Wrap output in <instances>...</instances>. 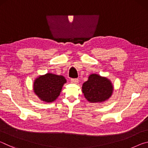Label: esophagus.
<instances>
[{
	"instance_id": "1",
	"label": "esophagus",
	"mask_w": 148,
	"mask_h": 148,
	"mask_svg": "<svg viewBox=\"0 0 148 148\" xmlns=\"http://www.w3.org/2000/svg\"><path fill=\"white\" fill-rule=\"evenodd\" d=\"M71 83H72V84H78L79 80H78V79H76H76H71Z\"/></svg>"
}]
</instances>
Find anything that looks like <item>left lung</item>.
Instances as JSON below:
<instances>
[{
  "label": "left lung",
  "mask_w": 148,
  "mask_h": 148,
  "mask_svg": "<svg viewBox=\"0 0 148 148\" xmlns=\"http://www.w3.org/2000/svg\"><path fill=\"white\" fill-rule=\"evenodd\" d=\"M82 92L90 103H102L112 97L114 86L107 77L91 74L82 87Z\"/></svg>",
  "instance_id": "1"
}]
</instances>
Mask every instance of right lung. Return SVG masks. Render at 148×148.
Segmentation results:
<instances>
[{
  "label": "right lung",
  "mask_w": 148,
  "mask_h": 148,
  "mask_svg": "<svg viewBox=\"0 0 148 148\" xmlns=\"http://www.w3.org/2000/svg\"><path fill=\"white\" fill-rule=\"evenodd\" d=\"M66 79L61 75L46 73L40 75L33 82V91L41 101L50 103L58 98Z\"/></svg>",
  "instance_id": "right-lung-1"
}]
</instances>
